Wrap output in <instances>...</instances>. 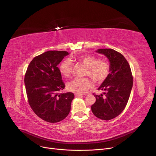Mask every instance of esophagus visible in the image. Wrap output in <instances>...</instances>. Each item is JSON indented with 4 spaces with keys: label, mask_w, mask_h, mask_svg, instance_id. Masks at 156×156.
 <instances>
[{
    "label": "esophagus",
    "mask_w": 156,
    "mask_h": 156,
    "mask_svg": "<svg viewBox=\"0 0 156 156\" xmlns=\"http://www.w3.org/2000/svg\"><path fill=\"white\" fill-rule=\"evenodd\" d=\"M83 95H84L83 94H79V93H76V94H75V97H78L83 96Z\"/></svg>",
    "instance_id": "34e87169"
}]
</instances>
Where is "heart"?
<instances>
[{
    "mask_svg": "<svg viewBox=\"0 0 156 156\" xmlns=\"http://www.w3.org/2000/svg\"><path fill=\"white\" fill-rule=\"evenodd\" d=\"M75 60L87 67L85 75L88 76L94 82L100 83L108 78L110 73V65L107 62L100 60L91 55H81L75 57ZM59 71L66 78L71 76L73 64L69 59L64 60L59 65ZM92 82L87 78H76L68 83L69 90L79 94L84 93L91 87Z\"/></svg>",
    "mask_w": 156,
    "mask_h": 156,
    "instance_id": "obj_1",
    "label": "heart"
}]
</instances>
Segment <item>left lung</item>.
<instances>
[{
  "label": "left lung",
  "instance_id": "1",
  "mask_svg": "<svg viewBox=\"0 0 156 156\" xmlns=\"http://www.w3.org/2000/svg\"><path fill=\"white\" fill-rule=\"evenodd\" d=\"M97 52L105 55L110 62V73L98 88L103 94L96 95L91 106L94 115L103 120H111L122 112L128 103L133 87L132 71L125 57L111 48L98 49Z\"/></svg>",
  "mask_w": 156,
  "mask_h": 156
}]
</instances>
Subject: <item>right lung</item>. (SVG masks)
I'll return each mask as SVG.
<instances>
[{"label":"right lung","instance_id":"add662e5","mask_svg":"<svg viewBox=\"0 0 156 156\" xmlns=\"http://www.w3.org/2000/svg\"><path fill=\"white\" fill-rule=\"evenodd\" d=\"M66 51H50L35 57L24 76L29 105L37 115L48 122H57L67 117L73 93H60L65 87L57 67Z\"/></svg>","mask_w":156,"mask_h":156}]
</instances>
